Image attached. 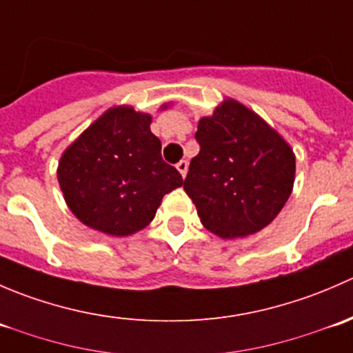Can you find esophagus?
<instances>
[{
  "label": "esophagus",
  "instance_id": "obj_1",
  "mask_svg": "<svg viewBox=\"0 0 353 353\" xmlns=\"http://www.w3.org/2000/svg\"><path fill=\"white\" fill-rule=\"evenodd\" d=\"M176 169L179 170L181 176L186 177V172H188V160H179V162L176 163Z\"/></svg>",
  "mask_w": 353,
  "mask_h": 353
}]
</instances>
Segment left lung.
<instances>
[{
	"mask_svg": "<svg viewBox=\"0 0 353 353\" xmlns=\"http://www.w3.org/2000/svg\"><path fill=\"white\" fill-rule=\"evenodd\" d=\"M194 138L199 154L191 160L184 191L203 225L223 239L268 225L294 186L295 157L285 140L236 101L199 119Z\"/></svg>",
	"mask_w": 353,
	"mask_h": 353,
	"instance_id": "1",
	"label": "left lung"
}]
</instances>
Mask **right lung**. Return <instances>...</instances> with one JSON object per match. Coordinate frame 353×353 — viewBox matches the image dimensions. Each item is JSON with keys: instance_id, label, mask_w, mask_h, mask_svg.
Masks as SVG:
<instances>
[{"instance_id": "add662e5", "label": "right lung", "mask_w": 353, "mask_h": 353, "mask_svg": "<svg viewBox=\"0 0 353 353\" xmlns=\"http://www.w3.org/2000/svg\"><path fill=\"white\" fill-rule=\"evenodd\" d=\"M152 117L109 109L63 154L58 181L80 222L109 236H130L154 220L163 194L183 184L160 155Z\"/></svg>"}]
</instances>
